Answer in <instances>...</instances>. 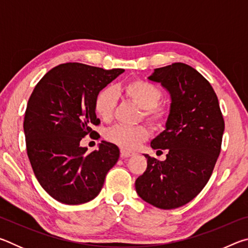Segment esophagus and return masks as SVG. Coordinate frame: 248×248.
<instances>
[{
  "label": "esophagus",
  "mask_w": 248,
  "mask_h": 248,
  "mask_svg": "<svg viewBox=\"0 0 248 248\" xmlns=\"http://www.w3.org/2000/svg\"><path fill=\"white\" fill-rule=\"evenodd\" d=\"M134 153L133 152H130V151H127V150H121L120 151V156L123 158H125V157H130V156H133Z\"/></svg>",
  "instance_id": "1"
}]
</instances>
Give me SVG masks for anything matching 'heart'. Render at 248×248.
<instances>
[{"label":"heart","instance_id":"b5f03b06","mask_svg":"<svg viewBox=\"0 0 248 248\" xmlns=\"http://www.w3.org/2000/svg\"><path fill=\"white\" fill-rule=\"evenodd\" d=\"M124 93L142 109V117L153 127H162L170 116V108L162 99V91L156 85L143 79H136L124 86ZM117 96L111 86H106L98 92L95 98V110L104 121H110L114 117ZM145 125L117 124L106 132V139L120 148L133 150L149 138Z\"/></svg>","mask_w":248,"mask_h":248}]
</instances>
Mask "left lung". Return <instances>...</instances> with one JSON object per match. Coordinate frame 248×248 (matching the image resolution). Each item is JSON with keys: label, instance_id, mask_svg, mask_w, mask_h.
Segmentation results:
<instances>
[{"label": "left lung", "instance_id": "1", "mask_svg": "<svg viewBox=\"0 0 248 248\" xmlns=\"http://www.w3.org/2000/svg\"><path fill=\"white\" fill-rule=\"evenodd\" d=\"M170 92L166 129L151 142L165 161L144 155L148 167L136 180L142 199L159 209H175L203 189L221 152L224 119L211 84L182 62L154 70L149 78Z\"/></svg>", "mask_w": 248, "mask_h": 248}]
</instances>
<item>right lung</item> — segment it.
<instances>
[{
  "instance_id": "1",
  "label": "right lung",
  "mask_w": 248,
  "mask_h": 248,
  "mask_svg": "<svg viewBox=\"0 0 248 248\" xmlns=\"http://www.w3.org/2000/svg\"><path fill=\"white\" fill-rule=\"evenodd\" d=\"M78 62L56 66L44 75L29 97L24 118L26 150L41 187L58 201L79 204L102 190L108 170L119 158L118 146L103 141L86 153L79 142L97 137L95 98L124 72Z\"/></svg>"
}]
</instances>
